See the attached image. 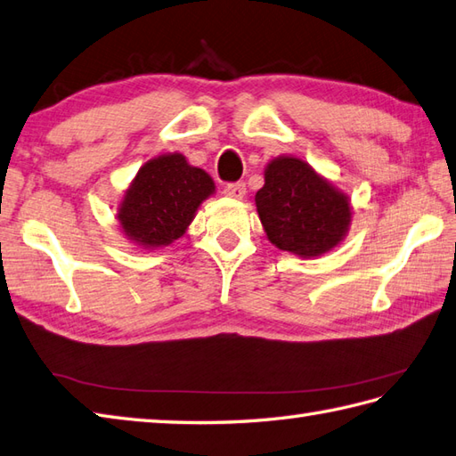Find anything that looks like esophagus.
Here are the masks:
<instances>
[{
	"label": "esophagus",
	"instance_id": "obj_1",
	"mask_svg": "<svg viewBox=\"0 0 456 456\" xmlns=\"http://www.w3.org/2000/svg\"><path fill=\"white\" fill-rule=\"evenodd\" d=\"M224 195L232 197V199H243L246 197V183H226L224 185Z\"/></svg>",
	"mask_w": 456,
	"mask_h": 456
}]
</instances>
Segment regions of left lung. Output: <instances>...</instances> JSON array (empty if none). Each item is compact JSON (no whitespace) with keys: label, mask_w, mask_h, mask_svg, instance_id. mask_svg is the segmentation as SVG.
Masks as SVG:
<instances>
[{"label":"left lung","mask_w":456,"mask_h":456,"mask_svg":"<svg viewBox=\"0 0 456 456\" xmlns=\"http://www.w3.org/2000/svg\"><path fill=\"white\" fill-rule=\"evenodd\" d=\"M255 205L273 246L299 257H319L337 248L352 220L350 199L294 157L266 164Z\"/></svg>","instance_id":"1"}]
</instances>
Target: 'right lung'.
<instances>
[{"mask_svg":"<svg viewBox=\"0 0 456 456\" xmlns=\"http://www.w3.org/2000/svg\"><path fill=\"white\" fill-rule=\"evenodd\" d=\"M215 193V182L183 154H162L142 164L118 208L127 240L142 249L164 248L185 234L199 205Z\"/></svg>","mask_w":456,"mask_h":456,"instance_id":"obj_1","label":"right lung"}]
</instances>
